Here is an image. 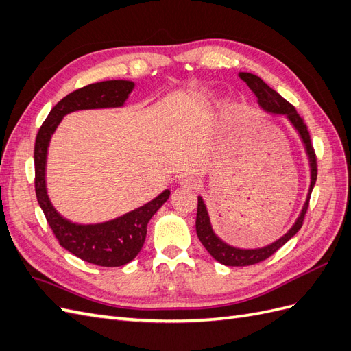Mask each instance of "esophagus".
<instances>
[{
    "mask_svg": "<svg viewBox=\"0 0 351 351\" xmlns=\"http://www.w3.org/2000/svg\"><path fill=\"white\" fill-rule=\"evenodd\" d=\"M178 183L187 189H196L199 186V180L192 174H183V176H180Z\"/></svg>",
    "mask_w": 351,
    "mask_h": 351,
    "instance_id": "obj_1",
    "label": "esophagus"
}]
</instances>
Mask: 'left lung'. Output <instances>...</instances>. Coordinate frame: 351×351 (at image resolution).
<instances>
[{"label": "left lung", "instance_id": "1", "mask_svg": "<svg viewBox=\"0 0 351 351\" xmlns=\"http://www.w3.org/2000/svg\"><path fill=\"white\" fill-rule=\"evenodd\" d=\"M239 76L243 82H246L250 90L256 95L259 107L271 114H280L285 115L289 121L293 124L294 129L299 132V136L302 142L304 143L306 154L309 156V164H311V186H309V193H307V199L303 205V209L300 212L299 218L295 219L293 227L285 232L282 237H280L277 241H274L268 246L259 247V249H239L232 247L226 241H222L215 232L212 230L210 219L208 215L206 206L204 204V199L200 196L197 197V215H196V232L200 243L204 244L205 249L209 252V254L215 261H218L222 265H227V267H247V265L259 263L265 259H268L271 254L277 252L281 246L289 241L291 237L297 234L303 226V219L306 215V210L309 208V199L312 195L313 186L316 183V176H317V168H316V155L313 151V146L311 142V134L307 132V127L303 121L302 117L297 114L295 108L293 105L285 101L278 92H275L272 88H269L267 83H265L261 77L254 76L252 73H239Z\"/></svg>", "mask_w": 351, "mask_h": 351}]
</instances>
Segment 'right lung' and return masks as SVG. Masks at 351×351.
Wrapping results in <instances>:
<instances>
[{
  "instance_id": "1",
  "label": "right lung",
  "mask_w": 351,
  "mask_h": 351,
  "mask_svg": "<svg viewBox=\"0 0 351 351\" xmlns=\"http://www.w3.org/2000/svg\"><path fill=\"white\" fill-rule=\"evenodd\" d=\"M133 88L134 83L130 80H105L74 90L51 110L36 134L35 192L38 204L61 246L82 261L99 267H123L137 256L146 239L147 222L165 204L169 190H164L154 200L123 217L102 224H76L62 218L48 197L45 182L48 146L62 117L79 110L123 107Z\"/></svg>"
}]
</instances>
